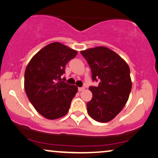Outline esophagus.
Instances as JSON below:
<instances>
[{
  "mask_svg": "<svg viewBox=\"0 0 158 158\" xmlns=\"http://www.w3.org/2000/svg\"><path fill=\"white\" fill-rule=\"evenodd\" d=\"M84 89H85V87H79V88H78V91H79V92L83 91Z\"/></svg>",
  "mask_w": 158,
  "mask_h": 158,
  "instance_id": "obj_1",
  "label": "esophagus"
}]
</instances>
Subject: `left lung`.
Segmentation results:
<instances>
[{
  "label": "left lung",
  "instance_id": "8db88e82",
  "mask_svg": "<svg viewBox=\"0 0 158 158\" xmlns=\"http://www.w3.org/2000/svg\"><path fill=\"white\" fill-rule=\"evenodd\" d=\"M91 69L92 81L98 87H89L92 100L87 103L92 118L106 123L114 118L125 106L131 90L130 69L124 60L108 48L100 46L81 51Z\"/></svg>",
  "mask_w": 158,
  "mask_h": 158
}]
</instances>
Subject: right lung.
<instances>
[{
  "instance_id": "add662e5",
  "label": "right lung",
  "mask_w": 158,
  "mask_h": 158,
  "mask_svg": "<svg viewBox=\"0 0 158 158\" xmlns=\"http://www.w3.org/2000/svg\"><path fill=\"white\" fill-rule=\"evenodd\" d=\"M77 55L76 50L52 43L37 52L27 65L25 92L35 110L46 118L57 119L68 113L78 88L61 81L60 77L67 63Z\"/></svg>"
}]
</instances>
